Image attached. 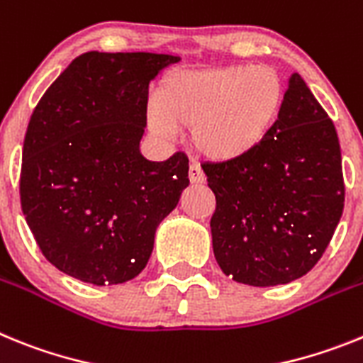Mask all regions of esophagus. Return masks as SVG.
Here are the masks:
<instances>
[{
	"label": "esophagus",
	"mask_w": 363,
	"mask_h": 363,
	"mask_svg": "<svg viewBox=\"0 0 363 363\" xmlns=\"http://www.w3.org/2000/svg\"><path fill=\"white\" fill-rule=\"evenodd\" d=\"M188 175H190V182L191 184H203L204 182V173L203 169L197 166V164L191 162L190 169H188Z\"/></svg>",
	"instance_id": "1"
}]
</instances>
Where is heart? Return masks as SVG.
<instances>
[{
  "label": "heart",
  "mask_w": 363,
  "mask_h": 363,
  "mask_svg": "<svg viewBox=\"0 0 363 363\" xmlns=\"http://www.w3.org/2000/svg\"><path fill=\"white\" fill-rule=\"evenodd\" d=\"M285 104V84L267 65H225L181 71L166 78L150 128L169 138L179 128H194L201 155L230 162L250 155L276 125Z\"/></svg>",
  "instance_id": "1"
}]
</instances>
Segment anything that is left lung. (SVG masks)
Returning a JSON list of instances; mask_svg holds the SVG:
<instances>
[{"label":"left lung","mask_w":363,"mask_h":363,"mask_svg":"<svg viewBox=\"0 0 363 363\" xmlns=\"http://www.w3.org/2000/svg\"><path fill=\"white\" fill-rule=\"evenodd\" d=\"M203 169L217 203L213 254L226 276L285 285L320 261L343 212L342 153L333 121L298 72L259 147Z\"/></svg>","instance_id":"left-lung-1"}]
</instances>
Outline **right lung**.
<instances>
[{"instance_id": "right-lung-1", "label": "right lung", "mask_w": 363, "mask_h": 363, "mask_svg": "<svg viewBox=\"0 0 363 363\" xmlns=\"http://www.w3.org/2000/svg\"><path fill=\"white\" fill-rule=\"evenodd\" d=\"M179 56L74 58L34 107L25 133L21 210L49 263L80 281L116 285L143 272L160 220L190 184L188 159L140 153L150 82Z\"/></svg>"}]
</instances>
